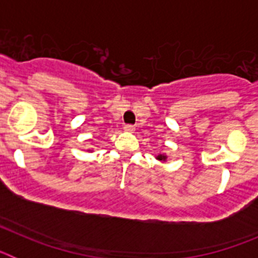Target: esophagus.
I'll list each match as a JSON object with an SVG mask.
<instances>
[{"label":"esophagus","mask_w":258,"mask_h":258,"mask_svg":"<svg viewBox=\"0 0 258 258\" xmlns=\"http://www.w3.org/2000/svg\"><path fill=\"white\" fill-rule=\"evenodd\" d=\"M134 129H136V127L133 126V125H131V124H126L124 126V131L125 132H129V133H132V132H134Z\"/></svg>","instance_id":"34e87169"}]
</instances>
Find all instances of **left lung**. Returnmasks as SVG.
I'll list each match as a JSON object with an SVG mask.
<instances>
[{"label": "left lung", "mask_w": 258, "mask_h": 258, "mask_svg": "<svg viewBox=\"0 0 258 258\" xmlns=\"http://www.w3.org/2000/svg\"><path fill=\"white\" fill-rule=\"evenodd\" d=\"M156 159H157V160H160V161H165L166 160V156L164 154H160V155H157Z\"/></svg>", "instance_id": "obj_1"}]
</instances>
